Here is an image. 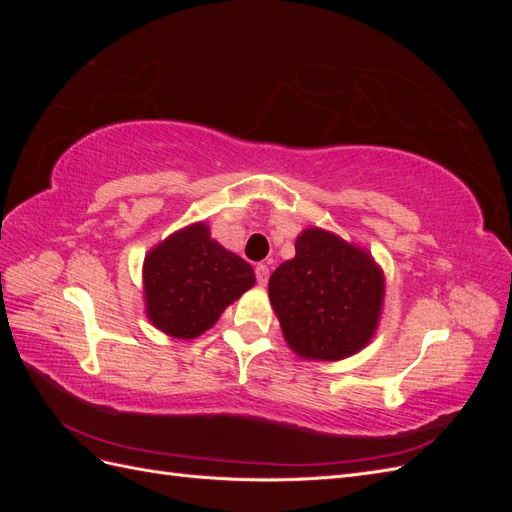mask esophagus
<instances>
[{"label":"esophagus","instance_id":"1","mask_svg":"<svg viewBox=\"0 0 512 512\" xmlns=\"http://www.w3.org/2000/svg\"><path fill=\"white\" fill-rule=\"evenodd\" d=\"M269 280V267L267 265H256V282L260 286H265Z\"/></svg>","mask_w":512,"mask_h":512}]
</instances>
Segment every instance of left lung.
<instances>
[{"mask_svg": "<svg viewBox=\"0 0 512 512\" xmlns=\"http://www.w3.org/2000/svg\"><path fill=\"white\" fill-rule=\"evenodd\" d=\"M294 250L269 280L288 346L314 361H339L363 350L382 314V269L361 247L322 228H305Z\"/></svg>", "mask_w": 512, "mask_h": 512, "instance_id": "8db88e82", "label": "left lung"}]
</instances>
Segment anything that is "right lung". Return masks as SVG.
Instances as JSON below:
<instances>
[{
    "instance_id": "add662e5",
    "label": "right lung",
    "mask_w": 512,
    "mask_h": 512,
    "mask_svg": "<svg viewBox=\"0 0 512 512\" xmlns=\"http://www.w3.org/2000/svg\"><path fill=\"white\" fill-rule=\"evenodd\" d=\"M254 282L250 262L213 241L205 222H196L145 256L147 318L170 337L194 339L211 329Z\"/></svg>"
}]
</instances>
